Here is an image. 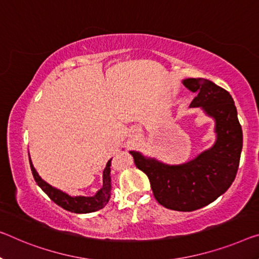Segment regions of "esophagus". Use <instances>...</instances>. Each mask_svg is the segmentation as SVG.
I'll return each instance as SVG.
<instances>
[{"mask_svg":"<svg viewBox=\"0 0 259 259\" xmlns=\"http://www.w3.org/2000/svg\"><path fill=\"white\" fill-rule=\"evenodd\" d=\"M135 131H138V130H135Z\"/></svg>","mask_w":259,"mask_h":259,"instance_id":"esophagus-1","label":"esophagus"}]
</instances>
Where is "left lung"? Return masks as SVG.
Returning <instances> with one entry per match:
<instances>
[{
  "instance_id": "obj_1",
  "label": "left lung",
  "mask_w": 259,
  "mask_h": 259,
  "mask_svg": "<svg viewBox=\"0 0 259 259\" xmlns=\"http://www.w3.org/2000/svg\"><path fill=\"white\" fill-rule=\"evenodd\" d=\"M186 88L196 93L190 107H201L215 120L217 140L212 148L178 165L130 152L138 169L149 178L154 197L165 208L191 212L213 202L235 180L243 146L242 127L233 97L209 79L186 78Z\"/></svg>"
}]
</instances>
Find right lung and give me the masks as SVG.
I'll list each match as a JSON object with an SVG mask.
<instances>
[{"instance_id":"obj_1","label":"right lung","mask_w":259,"mask_h":259,"mask_svg":"<svg viewBox=\"0 0 259 259\" xmlns=\"http://www.w3.org/2000/svg\"><path fill=\"white\" fill-rule=\"evenodd\" d=\"M30 160V165L31 170H32V175L34 181L37 182L44 192H45L47 196H49L52 200H53L55 204L61 206L62 208L66 210H69V212L73 213H78V214H84V213H91L96 212L98 209H102L105 207V205L109 202V199L111 196V177H110V171H111V160L106 163V166L104 171H103V186L101 190L97 191V193L93 197H71L69 194L62 192L61 190L55 189L53 186L50 185L49 183L45 182L42 178L39 176L37 170L34 169V166Z\"/></svg>"}]
</instances>
